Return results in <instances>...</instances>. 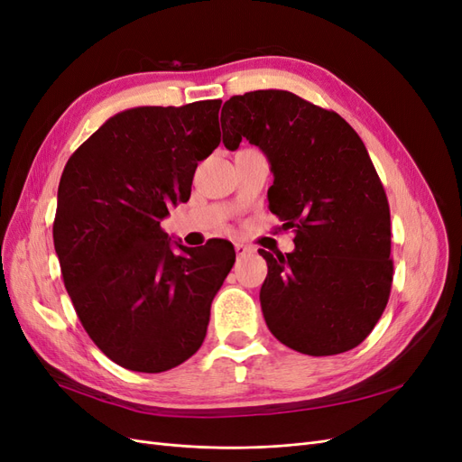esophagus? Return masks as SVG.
I'll return each mask as SVG.
<instances>
[{"label":"esophagus","mask_w":462,"mask_h":462,"mask_svg":"<svg viewBox=\"0 0 462 462\" xmlns=\"http://www.w3.org/2000/svg\"><path fill=\"white\" fill-rule=\"evenodd\" d=\"M235 253H236V256H239V258H243V256H246V254L250 253V248H248L246 245H241V243H235Z\"/></svg>","instance_id":"1"}]
</instances>
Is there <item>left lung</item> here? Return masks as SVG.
I'll return each mask as SVG.
<instances>
[{"label":"left lung","instance_id":"obj_1","mask_svg":"<svg viewBox=\"0 0 462 462\" xmlns=\"http://www.w3.org/2000/svg\"><path fill=\"white\" fill-rule=\"evenodd\" d=\"M223 144L243 138L270 160V212L295 231V250L268 262L260 289L270 331L292 351L339 355L365 341L393 282L391 217L365 143L339 114L287 90L233 96Z\"/></svg>","mask_w":462,"mask_h":462}]
</instances>
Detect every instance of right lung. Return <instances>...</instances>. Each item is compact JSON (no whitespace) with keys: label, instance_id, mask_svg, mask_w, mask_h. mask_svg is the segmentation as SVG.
<instances>
[{"label":"right lung","instance_id":"obj_1","mask_svg":"<svg viewBox=\"0 0 462 462\" xmlns=\"http://www.w3.org/2000/svg\"><path fill=\"white\" fill-rule=\"evenodd\" d=\"M221 100L144 106L109 117L69 158L53 246L82 328L116 365L158 374L199 351L235 263L227 241L173 253L162 219L187 202L221 143ZM208 247H221L214 257Z\"/></svg>","mask_w":462,"mask_h":462}]
</instances>
